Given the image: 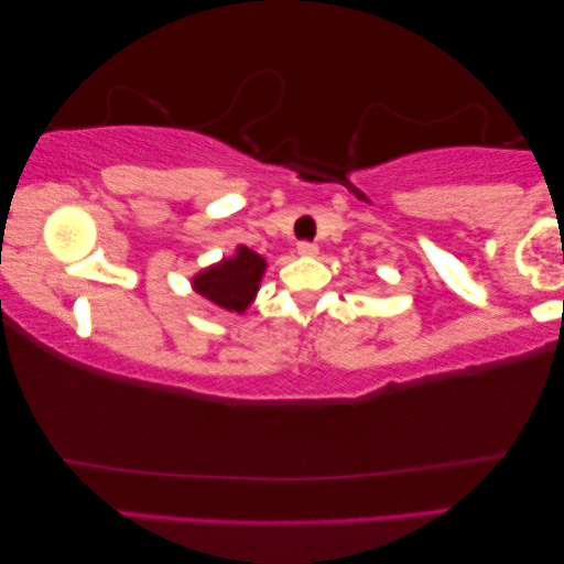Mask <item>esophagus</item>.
Here are the masks:
<instances>
[{"instance_id": "obj_1", "label": "esophagus", "mask_w": 564, "mask_h": 564, "mask_svg": "<svg viewBox=\"0 0 564 564\" xmlns=\"http://www.w3.org/2000/svg\"><path fill=\"white\" fill-rule=\"evenodd\" d=\"M297 252L302 257H315L317 254V245L315 242H300L297 245Z\"/></svg>"}]
</instances>
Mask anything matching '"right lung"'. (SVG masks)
<instances>
[{
    "instance_id": "1",
    "label": "right lung",
    "mask_w": 564,
    "mask_h": 564,
    "mask_svg": "<svg viewBox=\"0 0 564 564\" xmlns=\"http://www.w3.org/2000/svg\"><path fill=\"white\" fill-rule=\"evenodd\" d=\"M264 270V257L252 252L249 247H237L232 257L195 274L192 288H195L199 297L217 304V307L242 315L252 304L257 290H260Z\"/></svg>"
}]
</instances>
